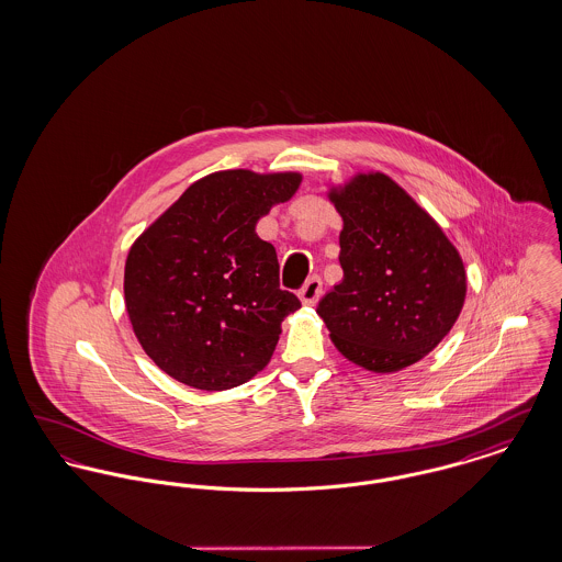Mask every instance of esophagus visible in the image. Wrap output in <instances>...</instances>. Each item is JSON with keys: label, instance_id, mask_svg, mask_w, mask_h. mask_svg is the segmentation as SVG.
I'll use <instances>...</instances> for the list:
<instances>
[{"label": "esophagus", "instance_id": "1", "mask_svg": "<svg viewBox=\"0 0 562 562\" xmlns=\"http://www.w3.org/2000/svg\"><path fill=\"white\" fill-rule=\"evenodd\" d=\"M321 294L322 280L314 276V278H310V280L303 284V289L299 291V299H301L303 305H316L318 299H321Z\"/></svg>", "mask_w": 562, "mask_h": 562}]
</instances>
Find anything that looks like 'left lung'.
<instances>
[{"instance_id": "8db88e82", "label": "left lung", "mask_w": 562, "mask_h": 562, "mask_svg": "<svg viewBox=\"0 0 562 562\" xmlns=\"http://www.w3.org/2000/svg\"><path fill=\"white\" fill-rule=\"evenodd\" d=\"M344 218V280L318 305L330 341L371 373L428 356L461 314L468 280L442 227L383 172L328 186Z\"/></svg>"}]
</instances>
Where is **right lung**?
<instances>
[{
  "label": "right lung",
  "mask_w": 562,
  "mask_h": 562,
  "mask_svg": "<svg viewBox=\"0 0 562 562\" xmlns=\"http://www.w3.org/2000/svg\"><path fill=\"white\" fill-rule=\"evenodd\" d=\"M301 179L244 168L206 175L134 240L126 312L164 373L223 392L268 367L282 321L301 303L280 289L276 248L255 227L293 198Z\"/></svg>",
  "instance_id": "right-lung-1"
}]
</instances>
